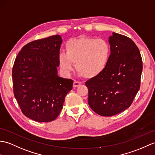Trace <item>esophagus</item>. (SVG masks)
<instances>
[{"mask_svg": "<svg viewBox=\"0 0 155 155\" xmlns=\"http://www.w3.org/2000/svg\"><path fill=\"white\" fill-rule=\"evenodd\" d=\"M81 84V82H78V81H74L73 82V87H78V86H79Z\"/></svg>", "mask_w": 155, "mask_h": 155, "instance_id": "obj_1", "label": "esophagus"}]
</instances>
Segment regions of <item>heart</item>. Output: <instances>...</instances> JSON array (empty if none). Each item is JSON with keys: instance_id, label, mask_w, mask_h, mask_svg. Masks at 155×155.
Returning <instances> with one entry per match:
<instances>
[{"instance_id": "obj_1", "label": "heart", "mask_w": 155, "mask_h": 155, "mask_svg": "<svg viewBox=\"0 0 155 155\" xmlns=\"http://www.w3.org/2000/svg\"><path fill=\"white\" fill-rule=\"evenodd\" d=\"M65 53L59 56L60 66L69 73L73 64L77 73L86 78L98 76L105 69L110 56V46L102 39L81 36L71 39L65 45Z\"/></svg>"}]
</instances>
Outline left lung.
<instances>
[{
    "instance_id": "1",
    "label": "left lung",
    "mask_w": 155,
    "mask_h": 155,
    "mask_svg": "<svg viewBox=\"0 0 155 155\" xmlns=\"http://www.w3.org/2000/svg\"><path fill=\"white\" fill-rule=\"evenodd\" d=\"M110 56L101 73L85 82L88 102L102 116H112L131 105L141 84L143 61L130 38L113 32L109 38Z\"/></svg>"
}]
</instances>
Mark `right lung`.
<instances>
[{"label":"right lung","instance_id":"add662e5","mask_svg":"<svg viewBox=\"0 0 155 155\" xmlns=\"http://www.w3.org/2000/svg\"><path fill=\"white\" fill-rule=\"evenodd\" d=\"M61 43L59 35L30 42L21 48L14 61V96L22 113L34 121L55 120L66 95L73 88V80L57 75Z\"/></svg>","mask_w":155,"mask_h":155}]
</instances>
